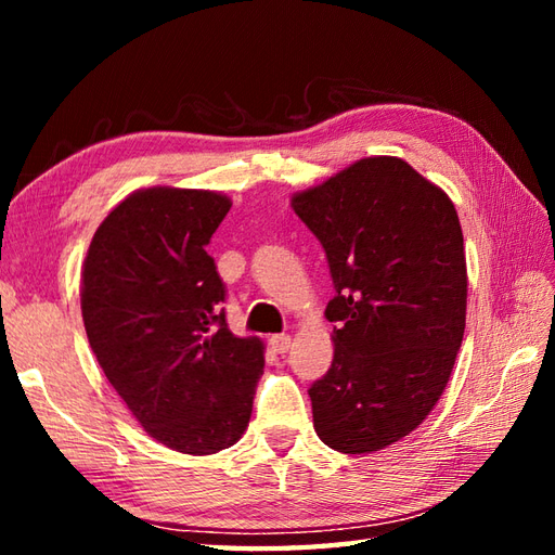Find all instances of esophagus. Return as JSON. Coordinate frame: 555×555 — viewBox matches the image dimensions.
Listing matches in <instances>:
<instances>
[{
  "label": "esophagus",
  "mask_w": 555,
  "mask_h": 555,
  "mask_svg": "<svg viewBox=\"0 0 555 555\" xmlns=\"http://www.w3.org/2000/svg\"><path fill=\"white\" fill-rule=\"evenodd\" d=\"M269 346H271V350H274V352H288V348H291V336H288V334L271 336V338H269Z\"/></svg>",
  "instance_id": "obj_1"
}]
</instances>
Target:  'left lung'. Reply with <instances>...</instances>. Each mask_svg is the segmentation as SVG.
Returning <instances> with one entry per match:
<instances>
[{"label":"left lung","mask_w":555,"mask_h":555,"mask_svg":"<svg viewBox=\"0 0 555 555\" xmlns=\"http://www.w3.org/2000/svg\"><path fill=\"white\" fill-rule=\"evenodd\" d=\"M320 238L336 296L334 362L310 386L314 431L374 453L415 431L465 334L467 262L455 205L398 157H364L291 197Z\"/></svg>","instance_id":"1"}]
</instances>
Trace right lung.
<instances>
[{
  "mask_svg": "<svg viewBox=\"0 0 555 555\" xmlns=\"http://www.w3.org/2000/svg\"><path fill=\"white\" fill-rule=\"evenodd\" d=\"M231 209L215 191L155 185L121 199L92 235L80 312L109 384L152 439L209 455L241 439L264 344L231 334L211 233Z\"/></svg>",
  "mask_w": 555,
  "mask_h": 555,
  "instance_id": "obj_1",
  "label": "right lung"
}]
</instances>
